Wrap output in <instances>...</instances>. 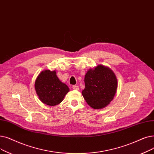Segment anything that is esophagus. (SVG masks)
<instances>
[{
	"mask_svg": "<svg viewBox=\"0 0 154 154\" xmlns=\"http://www.w3.org/2000/svg\"><path fill=\"white\" fill-rule=\"evenodd\" d=\"M72 88H73V89L77 90V91H78V90L79 89V86H77V85H73V86H72Z\"/></svg>",
	"mask_w": 154,
	"mask_h": 154,
	"instance_id": "1",
	"label": "esophagus"
}]
</instances>
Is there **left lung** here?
Instances as JSON below:
<instances>
[{"instance_id":"left-lung-1","label":"left lung","mask_w":154,"mask_h":154,"mask_svg":"<svg viewBox=\"0 0 154 154\" xmlns=\"http://www.w3.org/2000/svg\"><path fill=\"white\" fill-rule=\"evenodd\" d=\"M85 89L82 94L92 108L103 109L114 99L118 88V80L110 68L98 65L87 72L84 78Z\"/></svg>"}]
</instances>
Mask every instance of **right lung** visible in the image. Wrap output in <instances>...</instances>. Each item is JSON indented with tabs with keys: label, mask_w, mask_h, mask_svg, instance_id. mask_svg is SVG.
I'll return each instance as SVG.
<instances>
[{
	"label": "right lung",
	"mask_w": 154,
	"mask_h": 154,
	"mask_svg": "<svg viewBox=\"0 0 154 154\" xmlns=\"http://www.w3.org/2000/svg\"><path fill=\"white\" fill-rule=\"evenodd\" d=\"M35 88L40 101L50 106L62 102L70 91L67 85L60 81L56 71L50 70L40 72L35 81Z\"/></svg>",
	"instance_id": "add662e5"
}]
</instances>
